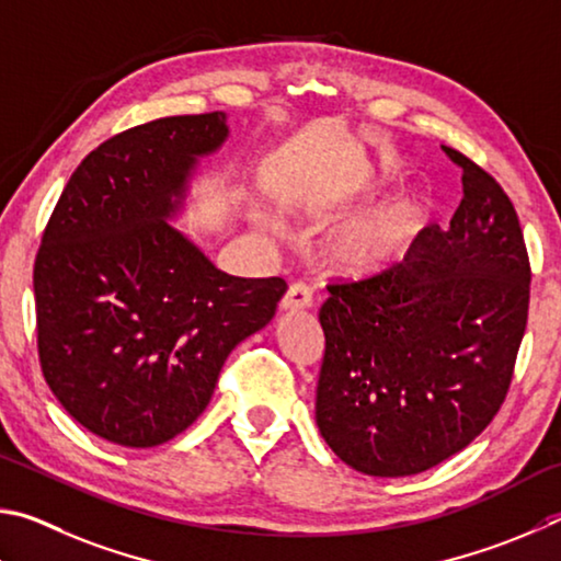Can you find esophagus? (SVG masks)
I'll return each mask as SVG.
<instances>
[{
	"instance_id": "esophagus-1",
	"label": "esophagus",
	"mask_w": 561,
	"mask_h": 561,
	"mask_svg": "<svg viewBox=\"0 0 561 561\" xmlns=\"http://www.w3.org/2000/svg\"><path fill=\"white\" fill-rule=\"evenodd\" d=\"M312 306V290L310 286H306L302 280L290 283L286 296L280 300V308L283 310H302V308H310Z\"/></svg>"
}]
</instances>
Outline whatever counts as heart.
Here are the masks:
<instances>
[{
    "label": "heart",
    "mask_w": 561,
    "mask_h": 561,
    "mask_svg": "<svg viewBox=\"0 0 561 561\" xmlns=\"http://www.w3.org/2000/svg\"><path fill=\"white\" fill-rule=\"evenodd\" d=\"M428 209L421 196L407 194L371 211L340 236L332 259L342 271L377 273L407 253L424 229Z\"/></svg>",
    "instance_id": "heart-1"
}]
</instances>
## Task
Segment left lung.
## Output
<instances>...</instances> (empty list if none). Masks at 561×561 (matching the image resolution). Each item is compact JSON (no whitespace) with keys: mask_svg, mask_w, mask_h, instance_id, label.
I'll list each match as a JSON object with an SVG mask.
<instances>
[{"mask_svg":"<svg viewBox=\"0 0 561 561\" xmlns=\"http://www.w3.org/2000/svg\"><path fill=\"white\" fill-rule=\"evenodd\" d=\"M463 199L404 261L335 278L320 308L316 419L359 473L414 476L456 456L503 407L527 328L529 255L493 174L444 145Z\"/></svg>","mask_w":561,"mask_h":561,"instance_id":"8db88e82","label":"left lung"}]
</instances>
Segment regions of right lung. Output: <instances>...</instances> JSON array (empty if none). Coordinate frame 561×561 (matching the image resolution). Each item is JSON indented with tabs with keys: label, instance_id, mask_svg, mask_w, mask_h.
Masks as SVG:
<instances>
[{
	"label": "right lung",
	"instance_id": "1",
	"mask_svg": "<svg viewBox=\"0 0 561 561\" xmlns=\"http://www.w3.org/2000/svg\"><path fill=\"white\" fill-rule=\"evenodd\" d=\"M226 133L214 111L113 135L76 167L44 229L38 362L68 414L111 444L150 448L192 426L226 357L288 290L214 268L164 221Z\"/></svg>",
	"mask_w": 561,
	"mask_h": 561
}]
</instances>
